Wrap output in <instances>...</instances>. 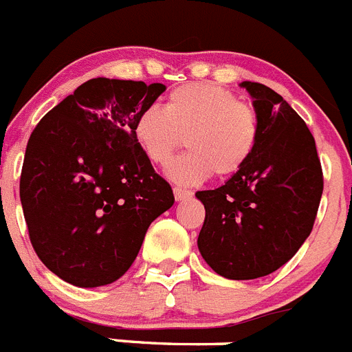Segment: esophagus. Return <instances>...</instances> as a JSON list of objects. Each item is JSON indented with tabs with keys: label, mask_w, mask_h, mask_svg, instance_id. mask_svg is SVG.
<instances>
[{
	"label": "esophagus",
	"mask_w": 352,
	"mask_h": 352,
	"mask_svg": "<svg viewBox=\"0 0 352 352\" xmlns=\"http://www.w3.org/2000/svg\"><path fill=\"white\" fill-rule=\"evenodd\" d=\"M173 195H175L177 201H182V199H188L191 198L192 192L188 191V189H182V188H173Z\"/></svg>",
	"instance_id": "obj_1"
}]
</instances>
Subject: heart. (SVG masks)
<instances>
[{
  "label": "heart",
  "instance_id": "1",
  "mask_svg": "<svg viewBox=\"0 0 352 352\" xmlns=\"http://www.w3.org/2000/svg\"><path fill=\"white\" fill-rule=\"evenodd\" d=\"M259 129L254 107L219 85L192 82L173 89L164 109L142 110L133 135L156 166L168 164L186 138L189 153L170 164L168 175L179 184H198L212 173L224 179L240 172L254 154Z\"/></svg>",
  "mask_w": 352,
  "mask_h": 352
}]
</instances>
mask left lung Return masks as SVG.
Masks as SVG:
<instances>
[{"mask_svg":"<svg viewBox=\"0 0 352 352\" xmlns=\"http://www.w3.org/2000/svg\"><path fill=\"white\" fill-rule=\"evenodd\" d=\"M259 116V140L240 172L198 191L205 223L199 254L221 277L251 280L286 265L314 226L322 170L312 133L267 85L242 82Z\"/></svg>","mask_w":352,"mask_h":352,"instance_id":"8db88e82","label":"left lung"}]
</instances>
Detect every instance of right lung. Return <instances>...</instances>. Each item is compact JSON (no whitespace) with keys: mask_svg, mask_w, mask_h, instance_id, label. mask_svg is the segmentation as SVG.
Masks as SVG:
<instances>
[{"mask_svg":"<svg viewBox=\"0 0 352 352\" xmlns=\"http://www.w3.org/2000/svg\"><path fill=\"white\" fill-rule=\"evenodd\" d=\"M166 85L98 77L31 133L21 204L38 258L78 287L128 272L147 228L173 205L170 184L138 147L133 124Z\"/></svg>","mask_w":352,"mask_h":352,"instance_id":"right-lung-1","label":"right lung"}]
</instances>
